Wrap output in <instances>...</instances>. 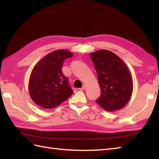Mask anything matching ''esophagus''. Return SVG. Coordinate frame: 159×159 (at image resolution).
I'll list each match as a JSON object with an SVG mask.
<instances>
[{"label":"esophagus","mask_w":159,"mask_h":159,"mask_svg":"<svg viewBox=\"0 0 159 159\" xmlns=\"http://www.w3.org/2000/svg\"><path fill=\"white\" fill-rule=\"evenodd\" d=\"M85 89H86V85H83V87H81V88L80 89V90L83 91V90H85Z\"/></svg>","instance_id":"1"}]
</instances>
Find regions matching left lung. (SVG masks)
I'll list each match as a JSON object with an SVG mask.
<instances>
[{"mask_svg":"<svg viewBox=\"0 0 159 159\" xmlns=\"http://www.w3.org/2000/svg\"><path fill=\"white\" fill-rule=\"evenodd\" d=\"M90 57L101 92L96 102L110 112L122 109L130 100L133 89V78L126 63L107 50L92 52Z\"/></svg>","mask_w":159,"mask_h":159,"instance_id":"8db88e82","label":"left lung"}]
</instances>
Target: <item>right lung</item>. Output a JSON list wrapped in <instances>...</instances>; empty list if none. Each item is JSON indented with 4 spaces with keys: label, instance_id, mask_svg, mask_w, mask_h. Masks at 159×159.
Wrapping results in <instances>:
<instances>
[{
    "label": "right lung",
    "instance_id": "right-lung-1",
    "mask_svg": "<svg viewBox=\"0 0 159 159\" xmlns=\"http://www.w3.org/2000/svg\"><path fill=\"white\" fill-rule=\"evenodd\" d=\"M73 53L57 50L43 57L33 67L30 75L29 91L31 99L43 109H52L72 96L68 79L62 72L64 60Z\"/></svg>",
    "mask_w": 159,
    "mask_h": 159
}]
</instances>
